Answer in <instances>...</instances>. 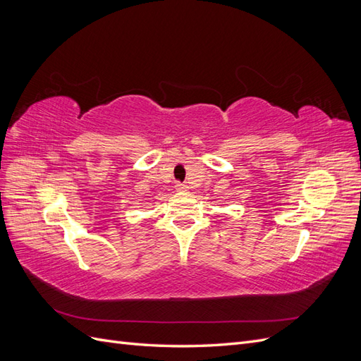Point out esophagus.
Masks as SVG:
<instances>
[{
    "label": "esophagus",
    "instance_id": "1",
    "mask_svg": "<svg viewBox=\"0 0 361 361\" xmlns=\"http://www.w3.org/2000/svg\"><path fill=\"white\" fill-rule=\"evenodd\" d=\"M176 188H178V190H180V191H187V185L178 182V183H176Z\"/></svg>",
    "mask_w": 361,
    "mask_h": 361
}]
</instances>
